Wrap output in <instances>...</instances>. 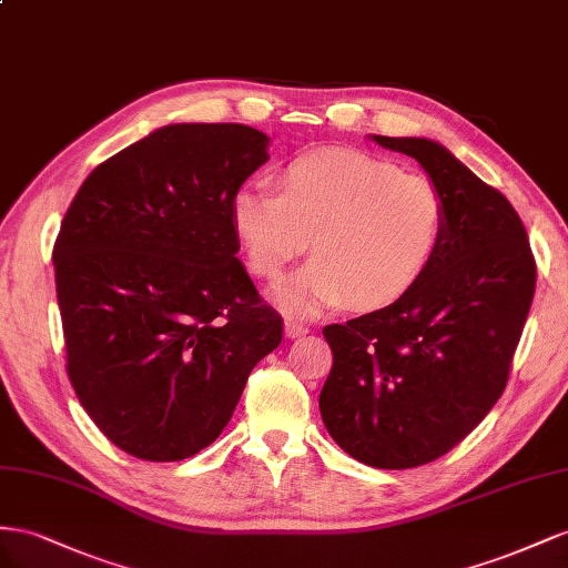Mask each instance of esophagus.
I'll list each match as a JSON object with an SVG mask.
<instances>
[{
	"label": "esophagus",
	"instance_id": "34e87169",
	"mask_svg": "<svg viewBox=\"0 0 568 568\" xmlns=\"http://www.w3.org/2000/svg\"><path fill=\"white\" fill-rule=\"evenodd\" d=\"M310 333V328L304 326V323H300V321H295V318H285V337H302V335H306Z\"/></svg>",
	"mask_w": 568,
	"mask_h": 568
}]
</instances>
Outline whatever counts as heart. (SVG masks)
Listing matches in <instances>:
<instances>
[{
    "instance_id": "heart-1",
    "label": "heart",
    "mask_w": 568,
    "mask_h": 568,
    "mask_svg": "<svg viewBox=\"0 0 568 568\" xmlns=\"http://www.w3.org/2000/svg\"><path fill=\"white\" fill-rule=\"evenodd\" d=\"M445 221L430 178L349 150L304 154L281 171L278 192L242 185L231 200L233 233L258 278H278L312 237V262L273 290L300 316L407 293L440 250Z\"/></svg>"
}]
</instances>
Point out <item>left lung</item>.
<instances>
[{"label": "left lung", "instance_id": "8db88e82", "mask_svg": "<svg viewBox=\"0 0 568 568\" xmlns=\"http://www.w3.org/2000/svg\"><path fill=\"white\" fill-rule=\"evenodd\" d=\"M418 161L447 202L424 275L393 304L323 328L333 368L321 418L349 457L414 468L462 443L505 393L536 293V262L507 197L428 138L368 135Z\"/></svg>", "mask_w": 568, "mask_h": 568}]
</instances>
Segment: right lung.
Instances as JSON below:
<instances>
[{"label":"right lung","instance_id":"obj_1","mask_svg":"<svg viewBox=\"0 0 568 568\" xmlns=\"http://www.w3.org/2000/svg\"><path fill=\"white\" fill-rule=\"evenodd\" d=\"M242 123H171L97 166L54 245L67 368L109 440L181 462L229 424L283 321L237 258L235 190L268 161Z\"/></svg>","mask_w":568,"mask_h":568}]
</instances>
